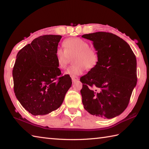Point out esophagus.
<instances>
[{"instance_id": "esophagus-1", "label": "esophagus", "mask_w": 149, "mask_h": 149, "mask_svg": "<svg viewBox=\"0 0 149 149\" xmlns=\"http://www.w3.org/2000/svg\"><path fill=\"white\" fill-rule=\"evenodd\" d=\"M72 80L73 83H75V82L79 80V78L77 76H72Z\"/></svg>"}]
</instances>
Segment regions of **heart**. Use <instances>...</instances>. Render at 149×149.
Instances as JSON below:
<instances>
[{
    "mask_svg": "<svg viewBox=\"0 0 149 149\" xmlns=\"http://www.w3.org/2000/svg\"><path fill=\"white\" fill-rule=\"evenodd\" d=\"M64 50L58 48L55 56L58 67L63 70L66 68L72 58L73 64L68 68L65 74L75 76L81 74L84 70L94 68L99 61L97 50L89 47L86 40L79 38H71L63 43Z\"/></svg>",
    "mask_w": 149,
    "mask_h": 149,
    "instance_id": "obj_1",
    "label": "heart"
}]
</instances>
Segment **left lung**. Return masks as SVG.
Masks as SVG:
<instances>
[{
	"instance_id": "1",
	"label": "left lung",
	"mask_w": 149,
	"mask_h": 149,
	"mask_svg": "<svg viewBox=\"0 0 149 149\" xmlns=\"http://www.w3.org/2000/svg\"><path fill=\"white\" fill-rule=\"evenodd\" d=\"M93 42L99 61L81 77L84 109L100 119L113 118L123 112L137 83L136 59L129 44L115 34L97 32L84 34ZM94 86L98 91L91 89Z\"/></svg>"
}]
</instances>
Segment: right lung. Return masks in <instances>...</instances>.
Returning <instances> with one entry per match:
<instances>
[{
    "label": "right lung",
    "instance_id": "1",
    "mask_svg": "<svg viewBox=\"0 0 149 149\" xmlns=\"http://www.w3.org/2000/svg\"><path fill=\"white\" fill-rule=\"evenodd\" d=\"M60 35L34 39L17 54L13 69L14 91L21 105L33 115H45L61 106L72 86L68 75L62 76L55 53Z\"/></svg>",
    "mask_w": 149,
    "mask_h": 149
}]
</instances>
